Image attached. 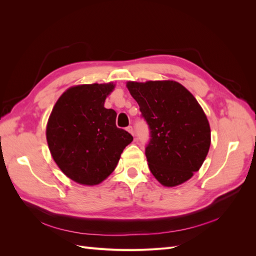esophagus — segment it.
I'll return each mask as SVG.
<instances>
[{
    "label": "esophagus",
    "mask_w": 256,
    "mask_h": 256,
    "mask_svg": "<svg viewBox=\"0 0 256 256\" xmlns=\"http://www.w3.org/2000/svg\"><path fill=\"white\" fill-rule=\"evenodd\" d=\"M127 131H128V132L129 134H134V128L132 127H131V126H129V127H127Z\"/></svg>",
    "instance_id": "obj_1"
}]
</instances>
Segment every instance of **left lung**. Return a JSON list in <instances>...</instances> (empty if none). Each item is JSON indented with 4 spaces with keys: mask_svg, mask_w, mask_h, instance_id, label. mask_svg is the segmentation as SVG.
I'll return each mask as SVG.
<instances>
[{
    "mask_svg": "<svg viewBox=\"0 0 256 256\" xmlns=\"http://www.w3.org/2000/svg\"><path fill=\"white\" fill-rule=\"evenodd\" d=\"M126 86L150 129L145 154L152 174L168 188L189 180L202 166L212 142L202 106L173 80L128 81Z\"/></svg>",
    "mask_w": 256,
    "mask_h": 256,
    "instance_id": "left-lung-1",
    "label": "left lung"
}]
</instances>
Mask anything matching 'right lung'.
<instances>
[{
  "mask_svg": "<svg viewBox=\"0 0 256 256\" xmlns=\"http://www.w3.org/2000/svg\"><path fill=\"white\" fill-rule=\"evenodd\" d=\"M115 84H80L54 104L46 129L51 156L68 178L96 186L110 176L134 138L116 127V112L104 102Z\"/></svg>",
  "mask_w": 256,
  "mask_h": 256,
  "instance_id": "obj_1",
  "label": "right lung"
}]
</instances>
